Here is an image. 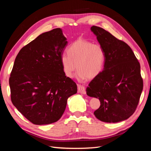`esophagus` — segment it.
Wrapping results in <instances>:
<instances>
[{
	"mask_svg": "<svg viewBox=\"0 0 151 151\" xmlns=\"http://www.w3.org/2000/svg\"><path fill=\"white\" fill-rule=\"evenodd\" d=\"M77 89H78V92L79 93L84 94H85L86 93L85 87L84 86L78 84V85H77Z\"/></svg>",
	"mask_w": 151,
	"mask_h": 151,
	"instance_id": "1",
	"label": "esophagus"
}]
</instances>
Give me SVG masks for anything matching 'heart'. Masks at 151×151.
Returning <instances> with one entry per match:
<instances>
[{
    "instance_id": "1",
    "label": "heart",
    "mask_w": 151,
    "mask_h": 151,
    "mask_svg": "<svg viewBox=\"0 0 151 151\" xmlns=\"http://www.w3.org/2000/svg\"><path fill=\"white\" fill-rule=\"evenodd\" d=\"M68 55L63 54L61 63L66 76L72 77L77 68L80 81L97 77L104 68L106 54L100 44L84 39L77 40L67 49Z\"/></svg>"
}]
</instances>
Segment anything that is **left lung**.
<instances>
[{
    "instance_id": "obj_1",
    "label": "left lung",
    "mask_w": 151,
    "mask_h": 151,
    "mask_svg": "<svg viewBox=\"0 0 151 151\" xmlns=\"http://www.w3.org/2000/svg\"><path fill=\"white\" fill-rule=\"evenodd\" d=\"M91 29L106 54L103 70L86 88L87 94L101 103L94 114L104 122L125 120L135 112L143 89L140 63L126 43L100 27Z\"/></svg>"
}]
</instances>
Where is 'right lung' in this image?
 I'll return each instance as SVG.
<instances>
[{
  "mask_svg": "<svg viewBox=\"0 0 151 151\" xmlns=\"http://www.w3.org/2000/svg\"><path fill=\"white\" fill-rule=\"evenodd\" d=\"M66 40L60 28L53 29L22 47L15 59L9 77L11 101L33 124L57 122L68 97L77 93L61 63Z\"/></svg>",
  "mask_w": 151,
  "mask_h": 151,
  "instance_id": "1",
  "label": "right lung"
}]
</instances>
